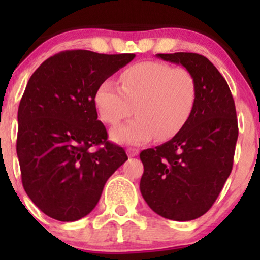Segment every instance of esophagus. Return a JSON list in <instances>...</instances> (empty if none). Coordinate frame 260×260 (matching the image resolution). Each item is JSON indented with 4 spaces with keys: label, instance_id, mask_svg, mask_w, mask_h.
I'll list each match as a JSON object with an SVG mask.
<instances>
[{
    "label": "esophagus",
    "instance_id": "34e87169",
    "mask_svg": "<svg viewBox=\"0 0 260 260\" xmlns=\"http://www.w3.org/2000/svg\"><path fill=\"white\" fill-rule=\"evenodd\" d=\"M139 154V150L138 149H134V148H128L127 149V155L129 157H133V156H137V155Z\"/></svg>",
    "mask_w": 260,
    "mask_h": 260
}]
</instances>
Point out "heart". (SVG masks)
Instances as JSON below:
<instances>
[{
  "label": "heart",
  "mask_w": 260,
  "mask_h": 260,
  "mask_svg": "<svg viewBox=\"0 0 260 260\" xmlns=\"http://www.w3.org/2000/svg\"><path fill=\"white\" fill-rule=\"evenodd\" d=\"M121 86L105 80L95 92V106L105 123L117 124L111 138L120 144L139 145L172 138L189 120L197 100V83L184 67L161 62H142L121 74Z\"/></svg>",
  "instance_id": "b5f03b06"
}]
</instances>
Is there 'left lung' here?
<instances>
[{
    "label": "left lung",
    "instance_id": "left-lung-1",
    "mask_svg": "<svg viewBox=\"0 0 260 260\" xmlns=\"http://www.w3.org/2000/svg\"><path fill=\"white\" fill-rule=\"evenodd\" d=\"M194 77L196 106L169 142L140 153V193L157 215L189 221L204 215L231 174L238 124L231 91L216 67L192 52L157 53Z\"/></svg>",
    "mask_w": 260,
    "mask_h": 260
}]
</instances>
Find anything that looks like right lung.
I'll return each mask as SVG.
<instances>
[{
  "instance_id": "add662e5",
  "label": "right lung",
  "mask_w": 260,
  "mask_h": 260,
  "mask_svg": "<svg viewBox=\"0 0 260 260\" xmlns=\"http://www.w3.org/2000/svg\"><path fill=\"white\" fill-rule=\"evenodd\" d=\"M134 53L59 52L32 73L18 109L17 155L26 194L47 216L76 221L96 207L110 176L128 159L107 142L95 92ZM104 144L92 152L91 147Z\"/></svg>"
}]
</instances>
